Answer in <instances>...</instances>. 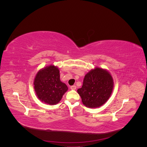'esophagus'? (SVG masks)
<instances>
[{"label": "esophagus", "mask_w": 147, "mask_h": 147, "mask_svg": "<svg viewBox=\"0 0 147 147\" xmlns=\"http://www.w3.org/2000/svg\"><path fill=\"white\" fill-rule=\"evenodd\" d=\"M76 88H77V86L75 85H73V86H70L71 90H76Z\"/></svg>", "instance_id": "obj_1"}]
</instances>
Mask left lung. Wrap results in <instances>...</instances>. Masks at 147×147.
<instances>
[{"label":"left lung","mask_w":147,"mask_h":147,"mask_svg":"<svg viewBox=\"0 0 147 147\" xmlns=\"http://www.w3.org/2000/svg\"><path fill=\"white\" fill-rule=\"evenodd\" d=\"M113 88V78L109 72L99 67L90 71L78 89L83 104L89 108L99 107L110 97Z\"/></svg>","instance_id":"obj_1"}]
</instances>
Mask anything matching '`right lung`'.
<instances>
[{"label":"right lung","instance_id":"obj_1","mask_svg":"<svg viewBox=\"0 0 147 147\" xmlns=\"http://www.w3.org/2000/svg\"><path fill=\"white\" fill-rule=\"evenodd\" d=\"M34 90L38 98L50 105H55L67 91L66 84L60 80L59 70L50 65L37 72L34 79Z\"/></svg>","mask_w":147,"mask_h":147}]
</instances>
